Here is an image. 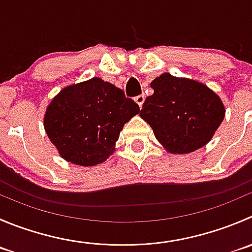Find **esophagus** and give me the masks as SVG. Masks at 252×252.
Segmentation results:
<instances>
[{
	"instance_id": "34e87169",
	"label": "esophagus",
	"mask_w": 252,
	"mask_h": 252,
	"mask_svg": "<svg viewBox=\"0 0 252 252\" xmlns=\"http://www.w3.org/2000/svg\"><path fill=\"white\" fill-rule=\"evenodd\" d=\"M134 101H135L136 104L141 108V107H143L144 101H145V96H144V94H139V96H136L135 98H134Z\"/></svg>"
}]
</instances>
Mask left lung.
I'll return each instance as SVG.
<instances>
[{"mask_svg":"<svg viewBox=\"0 0 252 252\" xmlns=\"http://www.w3.org/2000/svg\"><path fill=\"white\" fill-rule=\"evenodd\" d=\"M140 117L170 154H189L208 144L225 117L220 97L191 79L160 75L150 84Z\"/></svg>","mask_w":252,"mask_h":252,"instance_id":"1","label":"left lung"}]
</instances>
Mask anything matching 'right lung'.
Masks as SVG:
<instances>
[{"mask_svg": "<svg viewBox=\"0 0 252 252\" xmlns=\"http://www.w3.org/2000/svg\"><path fill=\"white\" fill-rule=\"evenodd\" d=\"M139 111L121 89L92 77L64 87L51 99L44 129L61 158L89 167L104 162L114 153L124 124Z\"/></svg>", "mask_w": 252, "mask_h": 252, "instance_id": "obj_1", "label": "right lung"}]
</instances>
